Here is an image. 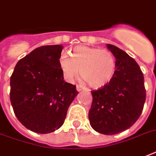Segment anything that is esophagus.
<instances>
[{
	"mask_svg": "<svg viewBox=\"0 0 156 156\" xmlns=\"http://www.w3.org/2000/svg\"><path fill=\"white\" fill-rule=\"evenodd\" d=\"M76 88H77V90H78V91H81V90L84 89V87H81V86H79V85L76 86Z\"/></svg>",
	"mask_w": 156,
	"mask_h": 156,
	"instance_id": "esophagus-1",
	"label": "esophagus"
}]
</instances>
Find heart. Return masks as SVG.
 Masks as SVG:
<instances>
[{
    "mask_svg": "<svg viewBox=\"0 0 156 156\" xmlns=\"http://www.w3.org/2000/svg\"><path fill=\"white\" fill-rule=\"evenodd\" d=\"M59 64L67 82H73L80 73L82 80L93 88L108 84L116 71V59L110 51L88 46L73 48L70 56L61 53Z\"/></svg>",
    "mask_w": 156,
    "mask_h": 156,
    "instance_id": "heart-1",
    "label": "heart"
}]
</instances>
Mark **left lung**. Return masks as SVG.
I'll list each match as a JSON object with an SVG mask.
<instances>
[{
  "label": "left lung",
  "instance_id": "1",
  "mask_svg": "<svg viewBox=\"0 0 156 156\" xmlns=\"http://www.w3.org/2000/svg\"><path fill=\"white\" fill-rule=\"evenodd\" d=\"M108 49L116 58L111 82L91 91L89 121L99 133L112 135L128 129L139 118L146 100L144 77L140 67L125 51L112 44Z\"/></svg>",
  "mask_w": 156,
  "mask_h": 156
}]
</instances>
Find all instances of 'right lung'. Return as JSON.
Returning <instances> with one entry per match:
<instances>
[{"label": "right lung", "mask_w": 156, "mask_h": 156, "mask_svg": "<svg viewBox=\"0 0 156 156\" xmlns=\"http://www.w3.org/2000/svg\"><path fill=\"white\" fill-rule=\"evenodd\" d=\"M63 46L37 48L18 61L10 78V102L18 121L30 130L48 133L64 124L78 92L64 81L59 60Z\"/></svg>", "instance_id": "right-lung-1"}]
</instances>
